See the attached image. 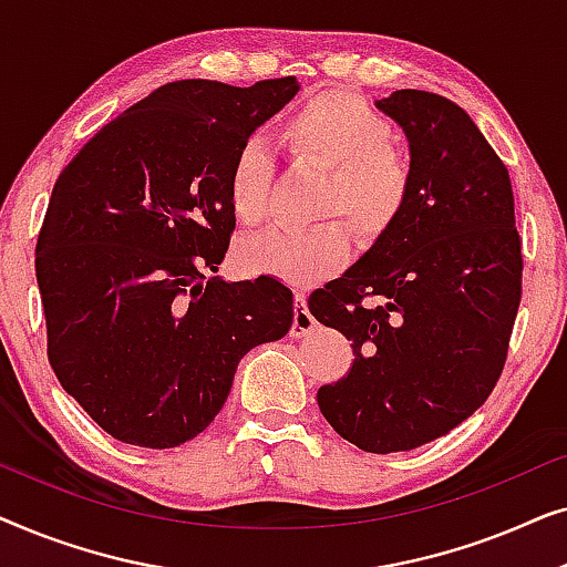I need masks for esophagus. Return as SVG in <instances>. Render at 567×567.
<instances>
[{"label": "esophagus", "mask_w": 567, "mask_h": 567, "mask_svg": "<svg viewBox=\"0 0 567 567\" xmlns=\"http://www.w3.org/2000/svg\"><path fill=\"white\" fill-rule=\"evenodd\" d=\"M315 317L307 309V297L297 293V305H293V322H291V338H305L307 332H312Z\"/></svg>", "instance_id": "34e87169"}]
</instances>
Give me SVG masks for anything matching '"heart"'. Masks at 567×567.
Listing matches in <instances>:
<instances>
[{
    "label": "heart",
    "mask_w": 567,
    "mask_h": 567,
    "mask_svg": "<svg viewBox=\"0 0 567 567\" xmlns=\"http://www.w3.org/2000/svg\"><path fill=\"white\" fill-rule=\"evenodd\" d=\"M297 159L328 167L317 214L346 216L363 239L390 231L413 193V159L394 142V126L369 100L351 90H322L305 100L281 126ZM274 157L250 138L235 152L227 175L231 214L258 224L268 214ZM348 229L328 219L312 227H270L247 237L237 258L247 270L270 274L293 286L322 281L348 258Z\"/></svg>",
    "instance_id": "b5f03b06"
}]
</instances>
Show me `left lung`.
Here are the masks:
<instances>
[{
	"label": "left lung",
	"instance_id": "obj_1",
	"mask_svg": "<svg viewBox=\"0 0 567 567\" xmlns=\"http://www.w3.org/2000/svg\"><path fill=\"white\" fill-rule=\"evenodd\" d=\"M405 128L413 193L398 224L309 312L351 340L343 379L317 390L324 421L363 452L446 436L498 384L522 301V237L508 167L452 100H379Z\"/></svg>",
	"mask_w": 567,
	"mask_h": 567
}]
</instances>
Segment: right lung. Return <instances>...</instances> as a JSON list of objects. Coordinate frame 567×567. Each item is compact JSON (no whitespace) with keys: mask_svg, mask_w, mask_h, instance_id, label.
Segmentation results:
<instances>
[{"mask_svg":"<svg viewBox=\"0 0 567 567\" xmlns=\"http://www.w3.org/2000/svg\"><path fill=\"white\" fill-rule=\"evenodd\" d=\"M297 76L162 84L61 169L35 245L49 361L123 444L173 449L219 413L237 363L284 338L293 293L270 276L208 278L229 250L235 152Z\"/></svg>","mask_w":567,"mask_h":567,"instance_id":"right-lung-1","label":"right lung"}]
</instances>
